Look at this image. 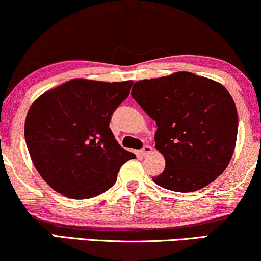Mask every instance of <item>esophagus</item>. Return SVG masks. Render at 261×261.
<instances>
[{
  "mask_svg": "<svg viewBox=\"0 0 261 261\" xmlns=\"http://www.w3.org/2000/svg\"><path fill=\"white\" fill-rule=\"evenodd\" d=\"M151 151H153V148H151L150 146H144L142 149L140 150V153L143 155V156H147L148 154H150Z\"/></svg>",
  "mask_w": 261,
  "mask_h": 261,
  "instance_id": "esophagus-1",
  "label": "esophagus"
}]
</instances>
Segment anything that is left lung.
<instances>
[{"instance_id": "8db88e82", "label": "left lung", "mask_w": 261, "mask_h": 261, "mask_svg": "<svg viewBox=\"0 0 261 261\" xmlns=\"http://www.w3.org/2000/svg\"><path fill=\"white\" fill-rule=\"evenodd\" d=\"M156 123L155 148L166 166L154 183L190 193L212 183L233 154L239 118L231 95L212 79L190 72L136 82L131 91Z\"/></svg>"}]
</instances>
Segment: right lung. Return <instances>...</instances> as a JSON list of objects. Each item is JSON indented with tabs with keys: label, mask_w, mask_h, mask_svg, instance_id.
<instances>
[{
	"label": "right lung",
	"mask_w": 261,
	"mask_h": 261,
	"mask_svg": "<svg viewBox=\"0 0 261 261\" xmlns=\"http://www.w3.org/2000/svg\"><path fill=\"white\" fill-rule=\"evenodd\" d=\"M133 84L72 79L32 103L26 146L38 173L55 191L75 200L100 195L117 182L121 165L134 159L110 128L113 112Z\"/></svg>",
	"instance_id": "obj_1"
}]
</instances>
